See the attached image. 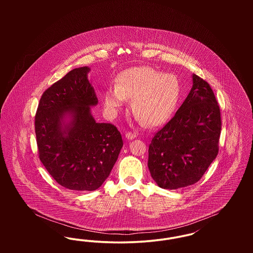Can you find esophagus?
<instances>
[{
  "label": "esophagus",
  "mask_w": 253,
  "mask_h": 253,
  "mask_svg": "<svg viewBox=\"0 0 253 253\" xmlns=\"http://www.w3.org/2000/svg\"><path fill=\"white\" fill-rule=\"evenodd\" d=\"M125 136H126V138H128V139H133V138L136 137V133L132 132H126Z\"/></svg>",
  "instance_id": "obj_1"
}]
</instances>
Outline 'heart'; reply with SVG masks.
<instances>
[{"mask_svg": "<svg viewBox=\"0 0 253 253\" xmlns=\"http://www.w3.org/2000/svg\"><path fill=\"white\" fill-rule=\"evenodd\" d=\"M178 79L148 66L132 67L121 73L117 85L104 93V105L111 115H117L132 98V110L136 120L155 127L165 123L173 114L180 96Z\"/></svg>", "mask_w": 253, "mask_h": 253, "instance_id": "1", "label": "heart"}]
</instances>
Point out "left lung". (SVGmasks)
Segmentation results:
<instances>
[{"instance_id": "left-lung-1", "label": "left lung", "mask_w": 253, "mask_h": 253, "mask_svg": "<svg viewBox=\"0 0 253 253\" xmlns=\"http://www.w3.org/2000/svg\"><path fill=\"white\" fill-rule=\"evenodd\" d=\"M193 82L180 108L149 145L148 167L162 189L198 182L218 155L222 123L216 97L197 75H193Z\"/></svg>"}]
</instances>
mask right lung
<instances>
[{"label":"right lung","mask_w":253,"mask_h":253,"mask_svg":"<svg viewBox=\"0 0 253 253\" xmlns=\"http://www.w3.org/2000/svg\"><path fill=\"white\" fill-rule=\"evenodd\" d=\"M90 68H75L47 88L35 115L39 157L60 186L78 192L95 191L108 177L123 141L111 123H97L90 106L97 104L87 79ZM67 113L72 121L63 128Z\"/></svg>","instance_id":"add662e5"}]
</instances>
